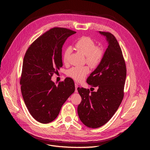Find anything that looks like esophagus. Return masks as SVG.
Listing matches in <instances>:
<instances>
[{
    "mask_svg": "<svg viewBox=\"0 0 150 150\" xmlns=\"http://www.w3.org/2000/svg\"><path fill=\"white\" fill-rule=\"evenodd\" d=\"M75 93H78V90H77V88H78V84H77L76 83H75Z\"/></svg>",
    "mask_w": 150,
    "mask_h": 150,
    "instance_id": "esophagus-1",
    "label": "esophagus"
}]
</instances>
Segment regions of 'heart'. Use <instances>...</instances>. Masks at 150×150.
I'll use <instances>...</instances> for the list:
<instances>
[{
	"label": "heart",
	"instance_id": "b5f03b06",
	"mask_svg": "<svg viewBox=\"0 0 150 150\" xmlns=\"http://www.w3.org/2000/svg\"><path fill=\"white\" fill-rule=\"evenodd\" d=\"M75 49L85 55V62L92 68H96L101 63L104 51L103 49L96 46L94 41L89 37H82L75 42ZM72 53V49L70 47L64 50L62 54L63 63L67 65L69 63V57ZM90 72L89 68L87 66L75 67L67 71V74L76 82L82 81Z\"/></svg>",
	"mask_w": 150,
	"mask_h": 150
}]
</instances>
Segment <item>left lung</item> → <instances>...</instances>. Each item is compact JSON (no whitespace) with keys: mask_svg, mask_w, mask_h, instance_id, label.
<instances>
[{"mask_svg":"<svg viewBox=\"0 0 150 150\" xmlns=\"http://www.w3.org/2000/svg\"><path fill=\"white\" fill-rule=\"evenodd\" d=\"M99 33L106 37L109 46L100 65L87 79L98 90L91 92L89 89L77 88L82 98L78 106L79 117L91 128L105 125L116 113L124 96L126 76L125 61L116 38L110 33Z\"/></svg>","mask_w":150,"mask_h":150,"instance_id":"8db88e82","label":"left lung"}]
</instances>
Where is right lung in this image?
Masks as SVG:
<instances>
[{"mask_svg":"<svg viewBox=\"0 0 150 150\" xmlns=\"http://www.w3.org/2000/svg\"><path fill=\"white\" fill-rule=\"evenodd\" d=\"M75 33L65 28H53L37 38L24 56L20 78L21 93L30 113L41 123L54 120L62 105L75 91L71 78L57 85L51 80L63 66L64 42Z\"/></svg>","mask_w":150,"mask_h":150,"instance_id":"obj_1","label":"right lung"}]
</instances>
